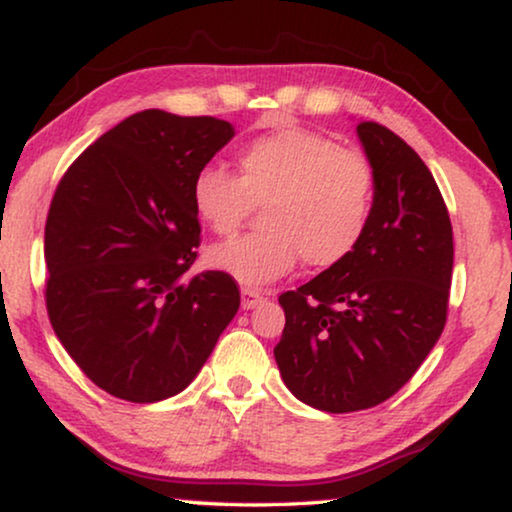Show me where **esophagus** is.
Wrapping results in <instances>:
<instances>
[{
    "instance_id": "obj_1",
    "label": "esophagus",
    "mask_w": 512,
    "mask_h": 512,
    "mask_svg": "<svg viewBox=\"0 0 512 512\" xmlns=\"http://www.w3.org/2000/svg\"><path fill=\"white\" fill-rule=\"evenodd\" d=\"M242 310H254V307L263 300V293L256 289H242Z\"/></svg>"
}]
</instances>
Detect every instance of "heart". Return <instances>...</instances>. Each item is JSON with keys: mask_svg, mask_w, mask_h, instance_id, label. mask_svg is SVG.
<instances>
[{"mask_svg": "<svg viewBox=\"0 0 512 512\" xmlns=\"http://www.w3.org/2000/svg\"><path fill=\"white\" fill-rule=\"evenodd\" d=\"M240 177L205 165L195 174L191 202L198 219L228 235L265 202V228L207 249V265L244 286L284 277L303 258L324 270L345 261L366 233L375 205L368 158L340 149L321 132L284 125L247 142L237 153Z\"/></svg>", "mask_w": 512, "mask_h": 512, "instance_id": "b5f03b06", "label": "heart"}]
</instances>
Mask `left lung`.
Segmentation results:
<instances>
[{
	"label": "left lung",
	"mask_w": 512,
	"mask_h": 512,
	"mask_svg": "<svg viewBox=\"0 0 512 512\" xmlns=\"http://www.w3.org/2000/svg\"><path fill=\"white\" fill-rule=\"evenodd\" d=\"M375 172V205L361 242L296 291L279 296L275 347L298 401L356 412L396 394L445 328L452 284V223L424 160L380 123L356 125Z\"/></svg>",
	"instance_id": "left-lung-1"
}]
</instances>
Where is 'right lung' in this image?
Here are the masks:
<instances>
[{
  "mask_svg": "<svg viewBox=\"0 0 512 512\" xmlns=\"http://www.w3.org/2000/svg\"><path fill=\"white\" fill-rule=\"evenodd\" d=\"M235 137L228 121L160 109L90 144L55 188L46 219V307L88 380L158 403L195 380L240 307L233 277L184 282L200 244L195 174Z\"/></svg>",
  "mask_w": 512,
  "mask_h": 512,
  "instance_id": "right-lung-1",
  "label": "right lung"
}]
</instances>
